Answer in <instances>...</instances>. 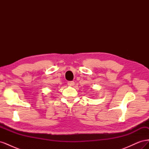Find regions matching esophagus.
Wrapping results in <instances>:
<instances>
[{"label": "esophagus", "mask_w": 149, "mask_h": 149, "mask_svg": "<svg viewBox=\"0 0 149 149\" xmlns=\"http://www.w3.org/2000/svg\"><path fill=\"white\" fill-rule=\"evenodd\" d=\"M74 84V81H68V85L70 86H73Z\"/></svg>", "instance_id": "34e87169"}]
</instances>
